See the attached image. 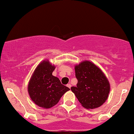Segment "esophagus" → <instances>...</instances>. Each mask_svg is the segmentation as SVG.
Wrapping results in <instances>:
<instances>
[{"mask_svg":"<svg viewBox=\"0 0 134 134\" xmlns=\"http://www.w3.org/2000/svg\"><path fill=\"white\" fill-rule=\"evenodd\" d=\"M66 86L69 88H71V84H68Z\"/></svg>","mask_w":134,"mask_h":134,"instance_id":"obj_1","label":"esophagus"}]
</instances>
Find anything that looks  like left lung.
Listing matches in <instances>:
<instances>
[{
    "instance_id": "obj_1",
    "label": "left lung",
    "mask_w": 134,
    "mask_h": 134,
    "mask_svg": "<svg viewBox=\"0 0 134 134\" xmlns=\"http://www.w3.org/2000/svg\"><path fill=\"white\" fill-rule=\"evenodd\" d=\"M76 86L71 90L83 107L98 108L108 98L110 84L103 72L92 62L85 61L75 66Z\"/></svg>"
}]
</instances>
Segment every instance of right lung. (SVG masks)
I'll return each mask as SVG.
<instances>
[{
    "label": "right lung",
    "instance_id": "right-lung-1",
    "mask_svg": "<svg viewBox=\"0 0 134 134\" xmlns=\"http://www.w3.org/2000/svg\"><path fill=\"white\" fill-rule=\"evenodd\" d=\"M55 67L49 61H44L36 68L28 85L31 100L41 107L49 108L57 104L70 88L61 84L52 73Z\"/></svg>",
    "mask_w": 134,
    "mask_h": 134
}]
</instances>
